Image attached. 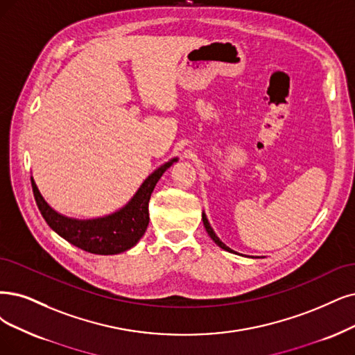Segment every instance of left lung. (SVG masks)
<instances>
[{"label": "left lung", "instance_id": "1", "mask_svg": "<svg viewBox=\"0 0 355 355\" xmlns=\"http://www.w3.org/2000/svg\"><path fill=\"white\" fill-rule=\"evenodd\" d=\"M202 219H203V225H205V228H206V231H207V234L211 235V239L220 247V248H224V250H227V252H230V253H235L234 250H231L230 247H227L224 243H222L219 239H218V235L215 234V231L212 230V227H211V224H209V220H207V218H206V215L205 214H202Z\"/></svg>", "mask_w": 355, "mask_h": 355}]
</instances>
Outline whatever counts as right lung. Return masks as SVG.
Masks as SVG:
<instances>
[{"label": "right lung", "mask_w": 355, "mask_h": 355, "mask_svg": "<svg viewBox=\"0 0 355 355\" xmlns=\"http://www.w3.org/2000/svg\"><path fill=\"white\" fill-rule=\"evenodd\" d=\"M177 162V157L161 165L143 181L124 207L108 216L96 219H74L67 218L52 209L42 194L39 193L35 180L32 189L36 205L41 211L46 224L54 230L60 237L73 245L94 254H118L137 244L149 225V199L150 194L165 171Z\"/></svg>", "instance_id": "obj_1"}]
</instances>
